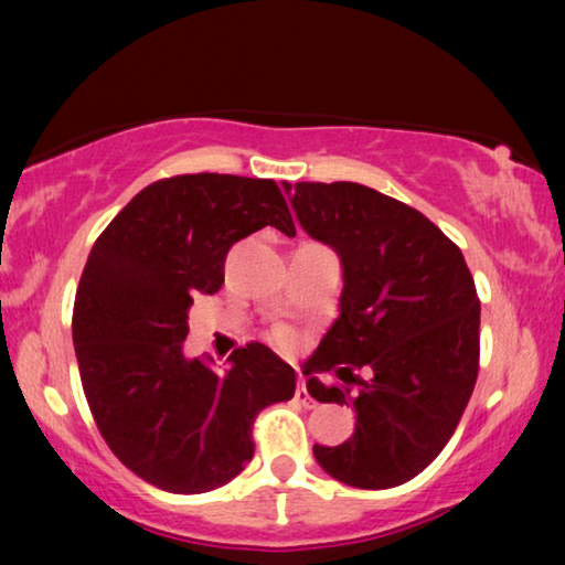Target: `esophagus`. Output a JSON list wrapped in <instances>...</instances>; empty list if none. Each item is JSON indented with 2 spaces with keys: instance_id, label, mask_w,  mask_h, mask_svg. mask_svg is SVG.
<instances>
[{
  "instance_id": "esophagus-1",
  "label": "esophagus",
  "mask_w": 565,
  "mask_h": 565,
  "mask_svg": "<svg viewBox=\"0 0 565 565\" xmlns=\"http://www.w3.org/2000/svg\"><path fill=\"white\" fill-rule=\"evenodd\" d=\"M296 398L300 401V404L303 406H308V408H313V404L316 401L308 396V391H306V381H298V388H296Z\"/></svg>"
}]
</instances>
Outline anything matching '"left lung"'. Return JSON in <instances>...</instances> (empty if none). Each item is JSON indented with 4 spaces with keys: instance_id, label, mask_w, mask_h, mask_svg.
<instances>
[{
    "instance_id": "left-lung-1",
    "label": "left lung",
    "mask_w": 565,
    "mask_h": 565,
    "mask_svg": "<svg viewBox=\"0 0 565 565\" xmlns=\"http://www.w3.org/2000/svg\"><path fill=\"white\" fill-rule=\"evenodd\" d=\"M292 213L342 262L339 316L306 362L321 404L354 408V431L313 445L316 462L354 489L419 476L452 437L478 375V303L462 252L414 207L358 182H282ZM371 377L352 394L316 372Z\"/></svg>"
}]
</instances>
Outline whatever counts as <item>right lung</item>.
<instances>
[{
  "label": "right lung",
  "mask_w": 565,
  "mask_h": 565,
  "mask_svg": "<svg viewBox=\"0 0 565 565\" xmlns=\"http://www.w3.org/2000/svg\"><path fill=\"white\" fill-rule=\"evenodd\" d=\"M296 234L273 180L182 174L143 188L92 246L74 300V350L99 435L118 460L169 493H205L242 473L262 408L296 393L269 347L228 367L184 354L192 296L221 290L238 238Z\"/></svg>",
  "instance_id": "1"
}]
</instances>
